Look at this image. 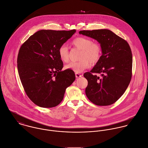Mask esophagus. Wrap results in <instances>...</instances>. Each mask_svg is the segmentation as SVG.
I'll return each instance as SVG.
<instances>
[{
    "label": "esophagus",
    "mask_w": 148,
    "mask_h": 148,
    "mask_svg": "<svg viewBox=\"0 0 148 148\" xmlns=\"http://www.w3.org/2000/svg\"><path fill=\"white\" fill-rule=\"evenodd\" d=\"M82 75H81V74H79V73H75V77H76V78H79V77H82Z\"/></svg>",
    "instance_id": "1"
}]
</instances>
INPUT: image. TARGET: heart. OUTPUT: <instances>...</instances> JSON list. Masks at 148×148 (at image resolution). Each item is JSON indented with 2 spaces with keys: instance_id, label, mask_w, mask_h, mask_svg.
Segmentation results:
<instances>
[{
  "instance_id": "heart-1",
  "label": "heart",
  "mask_w": 148,
  "mask_h": 148,
  "mask_svg": "<svg viewBox=\"0 0 148 148\" xmlns=\"http://www.w3.org/2000/svg\"><path fill=\"white\" fill-rule=\"evenodd\" d=\"M73 45L77 49L81 50L79 56L80 60L73 62L65 66L67 70H71L76 73L82 72L89 68L91 64H97L101 59L102 49L99 43L94 42L89 38L79 36L74 39L72 42ZM58 54L60 60L63 62L69 60V51L67 45L63 44L59 47Z\"/></svg>"
}]
</instances>
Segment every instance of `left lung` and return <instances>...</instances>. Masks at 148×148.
Instances as JSON below:
<instances>
[{
    "label": "left lung",
    "instance_id": "8db88e82",
    "mask_svg": "<svg viewBox=\"0 0 148 148\" xmlns=\"http://www.w3.org/2000/svg\"><path fill=\"white\" fill-rule=\"evenodd\" d=\"M79 33L97 40L102 53L92 69L84 74L88 81L86 95L96 105H110L123 94L130 84L133 62L130 47L110 30H84Z\"/></svg>",
    "mask_w": 148,
    "mask_h": 148
}]
</instances>
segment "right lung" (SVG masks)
Returning <instances> with one entry per match:
<instances>
[{"label":"right lung","mask_w":148,"mask_h":148,"mask_svg":"<svg viewBox=\"0 0 148 148\" xmlns=\"http://www.w3.org/2000/svg\"><path fill=\"white\" fill-rule=\"evenodd\" d=\"M75 32L39 30L21 46L17 59L19 75L27 95L38 106L58 105L66 88L75 81L73 70H61L63 64L58 49Z\"/></svg>","instance_id":"right-lung-1"}]
</instances>
